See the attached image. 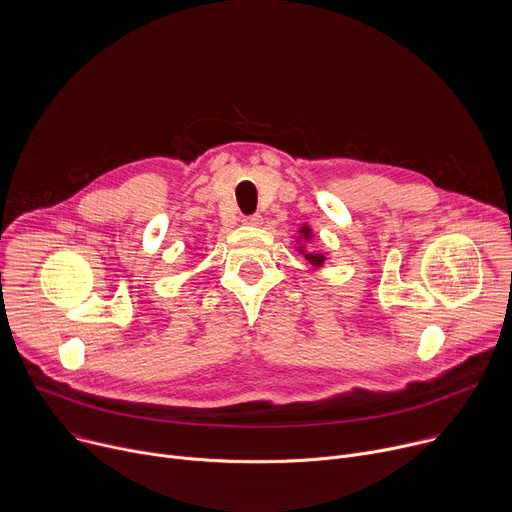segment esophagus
I'll list each match as a JSON object with an SVG mask.
<instances>
[{
	"label": "esophagus",
	"mask_w": 512,
	"mask_h": 512,
	"mask_svg": "<svg viewBox=\"0 0 512 512\" xmlns=\"http://www.w3.org/2000/svg\"><path fill=\"white\" fill-rule=\"evenodd\" d=\"M243 225H247V227H259V225H263V216H261V214L245 216V218H243Z\"/></svg>",
	"instance_id": "obj_1"
}]
</instances>
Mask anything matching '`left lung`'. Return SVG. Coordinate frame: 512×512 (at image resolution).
Returning a JSON list of instances; mask_svg holds the SVG:
<instances>
[{"instance_id":"left-lung-1","label":"left lung","mask_w":512,"mask_h":512,"mask_svg":"<svg viewBox=\"0 0 512 512\" xmlns=\"http://www.w3.org/2000/svg\"><path fill=\"white\" fill-rule=\"evenodd\" d=\"M312 237H314V235H312V229H310L308 225H304V227L300 229V237H298V241L308 243ZM298 251L306 257V261H308L314 269L322 267V265H324V261H326V255H324V253H320V251H310V249H306L304 245H300V247H298Z\"/></svg>"}]
</instances>
